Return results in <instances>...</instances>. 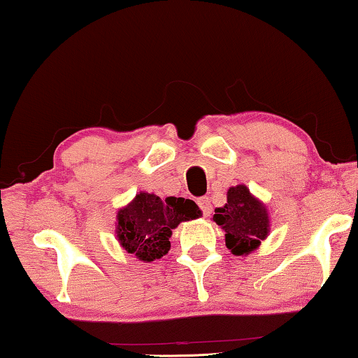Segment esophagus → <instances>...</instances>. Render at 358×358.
Returning a JSON list of instances; mask_svg holds the SVG:
<instances>
[{"mask_svg": "<svg viewBox=\"0 0 358 358\" xmlns=\"http://www.w3.org/2000/svg\"><path fill=\"white\" fill-rule=\"evenodd\" d=\"M199 207L202 208L205 217H208V215L212 213V210H213V205H212V202H210V199H207V197L199 199Z\"/></svg>", "mask_w": 358, "mask_h": 358, "instance_id": "1", "label": "esophagus"}]
</instances>
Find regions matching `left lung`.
<instances>
[{
    "mask_svg": "<svg viewBox=\"0 0 358 358\" xmlns=\"http://www.w3.org/2000/svg\"><path fill=\"white\" fill-rule=\"evenodd\" d=\"M212 220L224 231V243L234 256H248L256 251L271 233L266 203L244 184L228 189L227 203L215 208Z\"/></svg>",
    "mask_w": 358,
    "mask_h": 358,
    "instance_id": "1",
    "label": "left lung"
}]
</instances>
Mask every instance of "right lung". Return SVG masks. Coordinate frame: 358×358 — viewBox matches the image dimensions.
<instances>
[{
  "label": "right lung",
  "mask_w": 358,
  "mask_h": 358,
  "mask_svg": "<svg viewBox=\"0 0 358 358\" xmlns=\"http://www.w3.org/2000/svg\"><path fill=\"white\" fill-rule=\"evenodd\" d=\"M202 217L194 200L138 192L119 208L115 222L117 241L129 254L143 262H153L168 254L169 238L179 223Z\"/></svg>",
  "instance_id": "obj_1"
}]
</instances>
